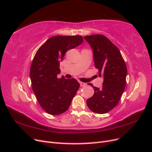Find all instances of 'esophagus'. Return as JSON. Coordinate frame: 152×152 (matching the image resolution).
Returning <instances> with one entry per match:
<instances>
[{
	"label": "esophagus",
	"mask_w": 152,
	"mask_h": 152,
	"mask_svg": "<svg viewBox=\"0 0 152 152\" xmlns=\"http://www.w3.org/2000/svg\"><path fill=\"white\" fill-rule=\"evenodd\" d=\"M80 84L81 86H85L86 85L85 83H83V82H81V81H80Z\"/></svg>",
	"instance_id": "34e87169"
}]
</instances>
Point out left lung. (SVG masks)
<instances>
[{
	"instance_id": "left-lung-1",
	"label": "left lung",
	"mask_w": 152,
	"mask_h": 152,
	"mask_svg": "<svg viewBox=\"0 0 152 152\" xmlns=\"http://www.w3.org/2000/svg\"><path fill=\"white\" fill-rule=\"evenodd\" d=\"M94 53L99 76L104 77L101 88L93 86L94 94L86 101L88 108L97 114L109 112L118 104L126 87L127 67L114 44L102 35L84 37Z\"/></svg>"
}]
</instances>
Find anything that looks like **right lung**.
I'll return each mask as SVG.
<instances>
[{
	"label": "right lung",
	"instance_id": "obj_1",
	"mask_svg": "<svg viewBox=\"0 0 152 152\" xmlns=\"http://www.w3.org/2000/svg\"><path fill=\"white\" fill-rule=\"evenodd\" d=\"M83 42L81 36H54L38 48L30 67L32 89L39 104L48 114L59 115L66 112L80 88L75 78H58L60 62L69 50Z\"/></svg>",
	"mask_w": 152,
	"mask_h": 152
}]
</instances>
